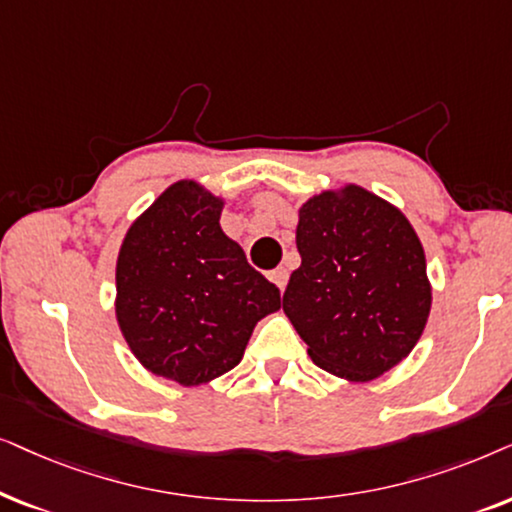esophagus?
Returning <instances> with one entry per match:
<instances>
[{"label": "esophagus", "instance_id": "esophagus-1", "mask_svg": "<svg viewBox=\"0 0 512 512\" xmlns=\"http://www.w3.org/2000/svg\"><path fill=\"white\" fill-rule=\"evenodd\" d=\"M269 281L276 283L281 290H285V285H288V269L278 267L274 271H269Z\"/></svg>", "mask_w": 512, "mask_h": 512}]
</instances>
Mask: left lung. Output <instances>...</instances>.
<instances>
[{
    "instance_id": "left-lung-1",
    "label": "left lung",
    "mask_w": 512,
    "mask_h": 512,
    "mask_svg": "<svg viewBox=\"0 0 512 512\" xmlns=\"http://www.w3.org/2000/svg\"><path fill=\"white\" fill-rule=\"evenodd\" d=\"M297 250L283 311L325 372L370 381L419 342L431 285L407 217L363 187L323 192L299 208Z\"/></svg>"
}]
</instances>
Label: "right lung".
Returning <instances> with one entry per match:
<instances>
[{
    "label": "right lung",
    "mask_w": 512,
    "mask_h": 512,
    "mask_svg": "<svg viewBox=\"0 0 512 512\" xmlns=\"http://www.w3.org/2000/svg\"><path fill=\"white\" fill-rule=\"evenodd\" d=\"M222 201L192 180L170 185L128 229L117 260V320L135 358L199 386L241 363L281 292L220 227Z\"/></svg>",
    "instance_id": "1"
}]
</instances>
